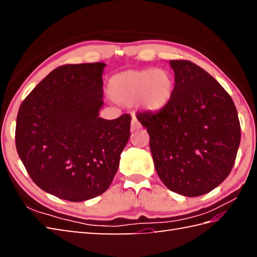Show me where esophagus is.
<instances>
[{
	"label": "esophagus",
	"mask_w": 257,
	"mask_h": 257,
	"mask_svg": "<svg viewBox=\"0 0 257 257\" xmlns=\"http://www.w3.org/2000/svg\"><path fill=\"white\" fill-rule=\"evenodd\" d=\"M141 128V123L138 121V119L134 117L133 120H132V130L134 132V130H137V129H140Z\"/></svg>",
	"instance_id": "obj_1"
}]
</instances>
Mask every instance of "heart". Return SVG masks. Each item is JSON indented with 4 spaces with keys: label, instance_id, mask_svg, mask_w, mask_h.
I'll use <instances>...</instances> for the list:
<instances>
[{
    "label": "heart",
    "instance_id": "1",
    "mask_svg": "<svg viewBox=\"0 0 257 257\" xmlns=\"http://www.w3.org/2000/svg\"><path fill=\"white\" fill-rule=\"evenodd\" d=\"M174 89L172 74L166 68L130 69L109 79L108 95L120 105H138L158 111L170 102Z\"/></svg>",
    "mask_w": 257,
    "mask_h": 257
}]
</instances>
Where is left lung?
Returning <instances> with one entry per match:
<instances>
[{
	"label": "left lung",
	"mask_w": 257,
	"mask_h": 257,
	"mask_svg": "<svg viewBox=\"0 0 257 257\" xmlns=\"http://www.w3.org/2000/svg\"><path fill=\"white\" fill-rule=\"evenodd\" d=\"M174 89L157 112H138L150 136L158 176L184 196H199L230 174L241 141L235 105L226 90L190 61H170Z\"/></svg>",
	"instance_id": "obj_1"
}]
</instances>
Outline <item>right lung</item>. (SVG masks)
<instances>
[{"label": "right lung", "instance_id": "add662e5", "mask_svg": "<svg viewBox=\"0 0 257 257\" xmlns=\"http://www.w3.org/2000/svg\"><path fill=\"white\" fill-rule=\"evenodd\" d=\"M106 64L63 65L33 89L19 109L16 150L45 192L80 202L109 188L128 143L132 117H99Z\"/></svg>", "mask_w": 257, "mask_h": 257}]
</instances>
